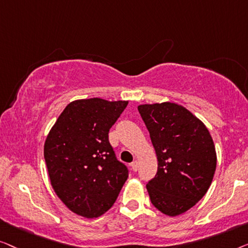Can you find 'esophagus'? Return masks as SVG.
Segmentation results:
<instances>
[{"label": "esophagus", "mask_w": 248, "mask_h": 248, "mask_svg": "<svg viewBox=\"0 0 248 248\" xmlns=\"http://www.w3.org/2000/svg\"><path fill=\"white\" fill-rule=\"evenodd\" d=\"M130 166H131V169H132V170H134V172H137V170H138V162H137V160H134V162L130 164Z\"/></svg>", "instance_id": "obj_1"}]
</instances>
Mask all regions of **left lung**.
Masks as SVG:
<instances>
[{
  "instance_id": "1",
  "label": "left lung",
  "mask_w": 248,
  "mask_h": 248,
  "mask_svg": "<svg viewBox=\"0 0 248 248\" xmlns=\"http://www.w3.org/2000/svg\"><path fill=\"white\" fill-rule=\"evenodd\" d=\"M157 155V173L148 181L153 205L167 216L192 208L207 193L217 155L208 129L189 110L165 102L139 106Z\"/></svg>"
}]
</instances>
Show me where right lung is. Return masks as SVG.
I'll use <instances>...</instances> for the list:
<instances>
[{"label":"right lung","instance_id":"right-lung-1","mask_svg":"<svg viewBox=\"0 0 248 248\" xmlns=\"http://www.w3.org/2000/svg\"><path fill=\"white\" fill-rule=\"evenodd\" d=\"M127 104L97 97L74 101L45 142V162L56 194L83 217L109 210L128 179V167L118 160L109 141L110 128Z\"/></svg>","mask_w":248,"mask_h":248}]
</instances>
